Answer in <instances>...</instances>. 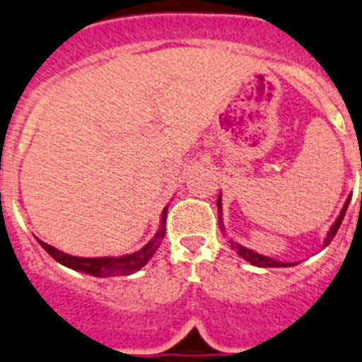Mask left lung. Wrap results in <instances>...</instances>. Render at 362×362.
I'll list each match as a JSON object with an SVG mask.
<instances>
[{
    "instance_id": "left-lung-1",
    "label": "left lung",
    "mask_w": 362,
    "mask_h": 362,
    "mask_svg": "<svg viewBox=\"0 0 362 362\" xmlns=\"http://www.w3.org/2000/svg\"><path fill=\"white\" fill-rule=\"evenodd\" d=\"M348 202H350V199H348ZM348 202H346L344 208H342L341 215H339V218H337V221H335V224L331 226L329 233H327L326 245H329V243L333 241V238H335V233L339 232V228H341L342 218H344V215H346V209H348ZM217 206H218V211H221V199L217 200ZM232 247L235 248V250H238L239 256L245 257V259H247V261H250L252 265H256V267H289V265H287V263H279V261L270 259V257L261 256V254H256V252L248 250V248L241 247V245H238V243H235V245H233V243H232Z\"/></svg>"
}]
</instances>
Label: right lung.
Segmentation results:
<instances>
[{
    "label": "right lung",
    "instance_id": "obj_1",
    "mask_svg": "<svg viewBox=\"0 0 362 362\" xmlns=\"http://www.w3.org/2000/svg\"><path fill=\"white\" fill-rule=\"evenodd\" d=\"M165 218H167V209H163L162 215V226H160V232L156 233V238L151 243H147L141 250L134 252V254H129V256L121 257H77L69 256V254H64V252L57 250L47 243L40 241L42 248H44L47 254H49L53 259H57L62 265L69 267V269L81 270V272H86L90 276H97V278H108V276H129L136 270H139L141 267L147 263L153 254L156 252V248L160 247L163 235H165Z\"/></svg>",
    "mask_w": 362,
    "mask_h": 362
}]
</instances>
